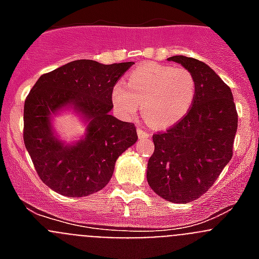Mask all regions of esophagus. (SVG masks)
Masks as SVG:
<instances>
[{
	"label": "esophagus",
	"mask_w": 259,
	"mask_h": 259,
	"mask_svg": "<svg viewBox=\"0 0 259 259\" xmlns=\"http://www.w3.org/2000/svg\"><path fill=\"white\" fill-rule=\"evenodd\" d=\"M137 135H139V137H140V139H148V137H149V134L144 131L141 127H137Z\"/></svg>",
	"instance_id": "34e87169"
}]
</instances>
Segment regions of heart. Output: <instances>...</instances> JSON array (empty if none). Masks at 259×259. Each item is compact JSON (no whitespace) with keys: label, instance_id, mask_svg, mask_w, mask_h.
Segmentation results:
<instances>
[{"label":"heart","instance_id":"1","mask_svg":"<svg viewBox=\"0 0 259 259\" xmlns=\"http://www.w3.org/2000/svg\"><path fill=\"white\" fill-rule=\"evenodd\" d=\"M194 96L196 81L187 68L145 63L131 71L124 84L114 85L111 100L123 118L134 119L141 105L146 122L167 128L188 114Z\"/></svg>","mask_w":259,"mask_h":259}]
</instances>
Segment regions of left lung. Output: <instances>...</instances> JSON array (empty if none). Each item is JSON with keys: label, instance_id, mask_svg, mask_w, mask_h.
Segmentation results:
<instances>
[{"label": "left lung", "instance_id": "1", "mask_svg": "<svg viewBox=\"0 0 259 259\" xmlns=\"http://www.w3.org/2000/svg\"><path fill=\"white\" fill-rule=\"evenodd\" d=\"M168 61L193 75L196 96L180 122L153 135L146 180L164 200L188 203L206 193L231 161L237 111L230 87L206 63L185 56Z\"/></svg>", "mask_w": 259, "mask_h": 259}]
</instances>
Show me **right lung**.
I'll list each match as a JSON object with an SVG mask.
<instances>
[{
  "instance_id": "add662e5",
  "label": "right lung",
  "mask_w": 259,
  "mask_h": 259,
  "mask_svg": "<svg viewBox=\"0 0 259 259\" xmlns=\"http://www.w3.org/2000/svg\"><path fill=\"white\" fill-rule=\"evenodd\" d=\"M134 65H102L91 59L70 62L41 75L24 102L23 139L40 179L57 193L84 197L110 182L118 157L137 141L134 123L110 115L111 92ZM71 106L89 125L72 146L58 141L50 119Z\"/></svg>"
}]
</instances>
